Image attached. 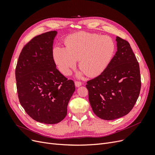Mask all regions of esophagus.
<instances>
[{"instance_id": "1", "label": "esophagus", "mask_w": 155, "mask_h": 155, "mask_svg": "<svg viewBox=\"0 0 155 155\" xmlns=\"http://www.w3.org/2000/svg\"><path fill=\"white\" fill-rule=\"evenodd\" d=\"M81 84H82V83L81 81H75V85H76V87H80L81 85Z\"/></svg>"}]
</instances>
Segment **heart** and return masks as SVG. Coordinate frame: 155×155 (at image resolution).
Returning a JSON list of instances; mask_svg holds the SVG:
<instances>
[{
	"label": "heart",
	"mask_w": 155,
	"mask_h": 155,
	"mask_svg": "<svg viewBox=\"0 0 155 155\" xmlns=\"http://www.w3.org/2000/svg\"><path fill=\"white\" fill-rule=\"evenodd\" d=\"M65 48L55 46L53 50L54 61L59 71L68 76L79 61V68L88 77H96L109 66L115 51V44L109 37L85 31L69 35Z\"/></svg>",
	"instance_id": "b5f03b06"
}]
</instances>
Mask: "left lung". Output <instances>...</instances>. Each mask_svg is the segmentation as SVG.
I'll return each mask as SVG.
<instances>
[{
    "instance_id": "left-lung-1",
    "label": "left lung",
    "mask_w": 155,
    "mask_h": 155,
    "mask_svg": "<svg viewBox=\"0 0 155 155\" xmlns=\"http://www.w3.org/2000/svg\"><path fill=\"white\" fill-rule=\"evenodd\" d=\"M117 51L105 71L87 82L88 100L97 117L112 120L127 114L141 88L140 67L130 44L116 37Z\"/></svg>"
}]
</instances>
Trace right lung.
I'll list each match as a JSON object with an SVG mask.
<instances>
[{"label": "right lung", "instance_id": "obj_1", "mask_svg": "<svg viewBox=\"0 0 155 155\" xmlns=\"http://www.w3.org/2000/svg\"><path fill=\"white\" fill-rule=\"evenodd\" d=\"M51 31L37 35L24 47L18 59L15 78L18 100L32 119L55 124L67 114L68 101L75 91L74 83L56 68Z\"/></svg>", "mask_w": 155, "mask_h": 155}]
</instances>
